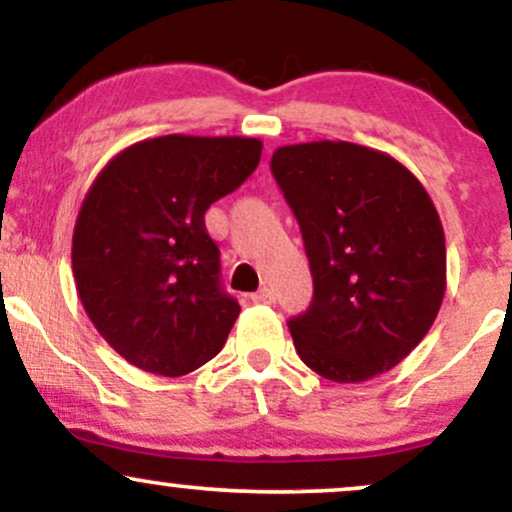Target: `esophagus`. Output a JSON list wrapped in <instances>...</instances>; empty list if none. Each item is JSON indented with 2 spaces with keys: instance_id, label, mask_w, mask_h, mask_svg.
I'll return each instance as SVG.
<instances>
[{
  "instance_id": "1",
  "label": "esophagus",
  "mask_w": 512,
  "mask_h": 512,
  "mask_svg": "<svg viewBox=\"0 0 512 512\" xmlns=\"http://www.w3.org/2000/svg\"><path fill=\"white\" fill-rule=\"evenodd\" d=\"M252 303H274V291L272 289H269V286H264V289H260V291H257V293H252Z\"/></svg>"
}]
</instances>
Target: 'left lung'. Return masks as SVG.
<instances>
[{
	"label": "left lung",
	"mask_w": 512,
	"mask_h": 512,
	"mask_svg": "<svg viewBox=\"0 0 512 512\" xmlns=\"http://www.w3.org/2000/svg\"><path fill=\"white\" fill-rule=\"evenodd\" d=\"M272 175L301 226L313 301L289 330L308 368L363 383L409 356L445 293V236L419 180L349 142L281 146Z\"/></svg>",
	"instance_id": "obj_1"
}]
</instances>
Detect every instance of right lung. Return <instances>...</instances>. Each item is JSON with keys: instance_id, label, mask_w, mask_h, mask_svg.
<instances>
[{"instance_id": "obj_1", "label": "right lung", "mask_w": 512, "mask_h": 512, "mask_svg": "<svg viewBox=\"0 0 512 512\" xmlns=\"http://www.w3.org/2000/svg\"><path fill=\"white\" fill-rule=\"evenodd\" d=\"M260 156V139L168 134L120 151L93 180L74 226L76 291L132 366L178 378L223 349L240 305L221 286L204 214Z\"/></svg>"}]
</instances>
